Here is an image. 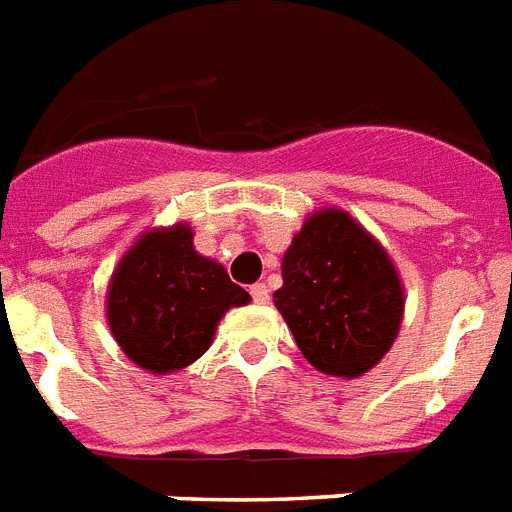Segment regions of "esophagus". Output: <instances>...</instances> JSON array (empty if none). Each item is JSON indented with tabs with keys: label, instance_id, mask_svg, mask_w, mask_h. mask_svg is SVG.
Wrapping results in <instances>:
<instances>
[{
	"label": "esophagus",
	"instance_id": "esophagus-1",
	"mask_svg": "<svg viewBox=\"0 0 512 512\" xmlns=\"http://www.w3.org/2000/svg\"><path fill=\"white\" fill-rule=\"evenodd\" d=\"M251 298L256 303H266L269 301V287H266L264 282H256V285H251Z\"/></svg>",
	"mask_w": 512,
	"mask_h": 512
}]
</instances>
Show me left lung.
Segmentation results:
<instances>
[{
    "mask_svg": "<svg viewBox=\"0 0 512 512\" xmlns=\"http://www.w3.org/2000/svg\"><path fill=\"white\" fill-rule=\"evenodd\" d=\"M274 306L314 369L361 377L398 335L403 287L377 240L350 214L327 209L287 248Z\"/></svg>",
    "mask_w": 512,
    "mask_h": 512,
    "instance_id": "8db88e82",
    "label": "left lung"
}]
</instances>
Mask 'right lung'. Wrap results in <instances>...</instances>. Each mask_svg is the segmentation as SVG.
Masks as SVG:
<instances>
[{"mask_svg": "<svg viewBox=\"0 0 512 512\" xmlns=\"http://www.w3.org/2000/svg\"><path fill=\"white\" fill-rule=\"evenodd\" d=\"M251 295L225 266L198 256L188 225L146 232L114 269L107 319L125 356L154 374L183 369L209 350L227 308Z\"/></svg>", "mask_w": 512, "mask_h": 512, "instance_id": "obj_1", "label": "right lung"}]
</instances>
